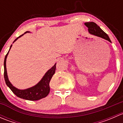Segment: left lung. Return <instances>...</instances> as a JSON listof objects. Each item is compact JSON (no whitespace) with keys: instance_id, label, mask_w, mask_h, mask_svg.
I'll use <instances>...</instances> for the list:
<instances>
[{"instance_id":"8db88e82","label":"left lung","mask_w":123,"mask_h":123,"mask_svg":"<svg viewBox=\"0 0 123 123\" xmlns=\"http://www.w3.org/2000/svg\"><path fill=\"white\" fill-rule=\"evenodd\" d=\"M85 25L88 28V31L90 34L100 37L111 42L107 34H106L96 23L93 22H90V23H86Z\"/></svg>"}]
</instances>
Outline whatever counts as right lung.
<instances>
[{
  "mask_svg": "<svg viewBox=\"0 0 123 123\" xmlns=\"http://www.w3.org/2000/svg\"><path fill=\"white\" fill-rule=\"evenodd\" d=\"M27 32L28 31H26L25 33H27ZM23 35L24 34H22L20 36L17 37L15 40L14 42H15L18 38L20 37L21 36ZM11 46H12V45L11 46ZM8 53L9 51L7 53V54L6 55L4 60V78L6 84L10 88V89L12 90V92L16 96L20 98L29 100H37L46 97L48 94H49V92H50L49 83H50L52 77V76L55 73L56 64H55L54 66L52 67L51 69H49L46 73L45 75L43 76L42 80H40V81L36 85L32 87L29 88V89H25V90H19V89H17L14 86H13L8 80V75H7L6 68V58Z\"/></svg>",
  "mask_w": 123,
  "mask_h": 123,
  "instance_id": "right-lung-1",
  "label": "right lung"
}]
</instances>
